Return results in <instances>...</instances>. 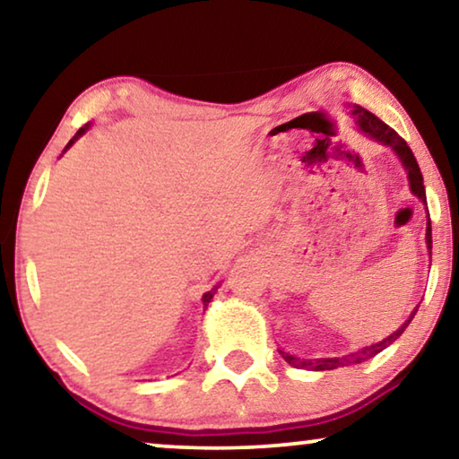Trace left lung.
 Returning a JSON list of instances; mask_svg holds the SVG:
<instances>
[{
    "mask_svg": "<svg viewBox=\"0 0 459 459\" xmlns=\"http://www.w3.org/2000/svg\"><path fill=\"white\" fill-rule=\"evenodd\" d=\"M354 115H357V121L360 129L365 134L371 135V138H375L381 143H385V146H392L395 150V154L400 156L402 164H404L406 170H408V181H410V189H412L414 195H419L422 202H427V194H425V183H422V173H420V167L419 162H416L412 150H410V146L406 143L404 138H400L398 132L395 129H392L387 126V123H383L379 117H375V115L371 111H367V108L362 107H354ZM427 247L433 249V235H430V222H427ZM416 313V309H414ZM414 313L410 316V319L406 321L404 325L400 327V330H395L392 336H387L385 340L377 342V344H371V346H365L360 348V351L352 352V354H346V357H333V359H313V360H305V359H299L295 357V354L290 352H284L280 351V354H282V359L289 362L290 367L295 368H309V371H332V368H338V367H348V365H359V362H365L368 359H373L375 354H379L383 348H387L392 342L398 340L402 333H404V330L408 327L410 321H412Z\"/></svg>",
    "mask_w": 459,
    "mask_h": 459,
    "instance_id": "left-lung-1",
    "label": "left lung"
}]
</instances>
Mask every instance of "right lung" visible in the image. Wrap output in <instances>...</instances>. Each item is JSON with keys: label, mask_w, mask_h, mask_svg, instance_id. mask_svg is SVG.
I'll list each match as a JSON object with an SVG mask.
<instances>
[{"label": "right lung", "mask_w": 459, "mask_h": 459, "mask_svg": "<svg viewBox=\"0 0 459 459\" xmlns=\"http://www.w3.org/2000/svg\"><path fill=\"white\" fill-rule=\"evenodd\" d=\"M86 129H88V126H84V127H82V129H80V132H78L76 135H74V140H78V138H80V135L86 132ZM74 140H70V143H67V148H70V146H72V143H74ZM214 292H216V289H212V290H208V292H206V295H204V297H202V300H204V307H208V303H210V300H212V297H214Z\"/></svg>", "instance_id": "1"}]
</instances>
